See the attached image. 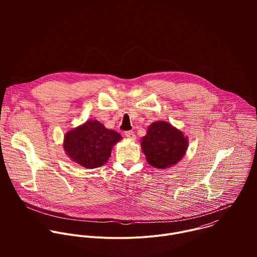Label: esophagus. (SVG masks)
<instances>
[{
  "mask_svg": "<svg viewBox=\"0 0 257 257\" xmlns=\"http://www.w3.org/2000/svg\"><path fill=\"white\" fill-rule=\"evenodd\" d=\"M125 135H126V137L129 138V139H134V138H135V134H134V132L131 131V130L126 131V132H125Z\"/></svg>",
  "mask_w": 257,
  "mask_h": 257,
  "instance_id": "1",
  "label": "esophagus"
}]
</instances>
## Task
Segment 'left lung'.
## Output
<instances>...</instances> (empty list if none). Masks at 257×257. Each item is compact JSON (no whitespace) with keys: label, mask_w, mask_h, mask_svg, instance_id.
I'll return each mask as SVG.
<instances>
[{"label":"left lung","mask_w":257,"mask_h":257,"mask_svg":"<svg viewBox=\"0 0 257 257\" xmlns=\"http://www.w3.org/2000/svg\"><path fill=\"white\" fill-rule=\"evenodd\" d=\"M187 138L167 122H155L142 137L141 148L153 167L166 169L177 164L185 155Z\"/></svg>","instance_id":"obj_1"}]
</instances>
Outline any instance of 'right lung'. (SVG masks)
<instances>
[{"instance_id":"right-lung-1","label":"right lung","mask_w":257,"mask_h":257,"mask_svg":"<svg viewBox=\"0 0 257 257\" xmlns=\"http://www.w3.org/2000/svg\"><path fill=\"white\" fill-rule=\"evenodd\" d=\"M121 138L119 133L106 129L98 121H88L66 134L64 150L72 161L94 169L106 163L112 148Z\"/></svg>"}]
</instances>
